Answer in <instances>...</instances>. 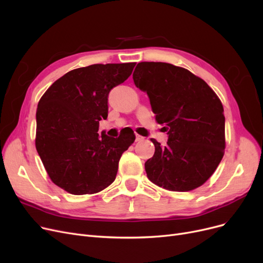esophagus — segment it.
I'll use <instances>...</instances> for the list:
<instances>
[{
    "mask_svg": "<svg viewBox=\"0 0 263 263\" xmlns=\"http://www.w3.org/2000/svg\"><path fill=\"white\" fill-rule=\"evenodd\" d=\"M143 140H144L143 136L136 134V136H135V142H141V141H143Z\"/></svg>",
    "mask_w": 263,
    "mask_h": 263,
    "instance_id": "esophagus-1",
    "label": "esophagus"
}]
</instances>
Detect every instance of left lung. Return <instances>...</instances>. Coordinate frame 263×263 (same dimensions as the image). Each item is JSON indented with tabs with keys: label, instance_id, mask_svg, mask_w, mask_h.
<instances>
[{
	"label": "left lung",
	"instance_id": "left-lung-1",
	"mask_svg": "<svg viewBox=\"0 0 263 263\" xmlns=\"http://www.w3.org/2000/svg\"><path fill=\"white\" fill-rule=\"evenodd\" d=\"M135 86L147 93L158 123L167 131L164 146L155 139L147 177L172 191L203 185L220 163L224 151V115L220 100L203 79L184 67L141 62L133 72Z\"/></svg>",
	"mask_w": 263,
	"mask_h": 263
}]
</instances>
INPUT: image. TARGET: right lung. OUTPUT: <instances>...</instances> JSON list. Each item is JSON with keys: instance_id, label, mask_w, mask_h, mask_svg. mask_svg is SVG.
<instances>
[{"instance_id": "add662e5", "label": "right lung", "mask_w": 263, "mask_h": 263, "mask_svg": "<svg viewBox=\"0 0 263 263\" xmlns=\"http://www.w3.org/2000/svg\"><path fill=\"white\" fill-rule=\"evenodd\" d=\"M135 63L92 64L67 72L41 98L36 109V151L50 179L72 195L103 190L115 180L123 152L133 144L132 129L118 138L99 121L108 115L110 90L132 74Z\"/></svg>"}]
</instances>
